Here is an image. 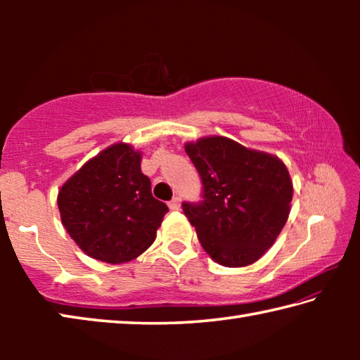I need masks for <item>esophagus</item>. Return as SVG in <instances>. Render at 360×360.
I'll use <instances>...</instances> for the list:
<instances>
[{
	"label": "esophagus",
	"instance_id": "obj_1",
	"mask_svg": "<svg viewBox=\"0 0 360 360\" xmlns=\"http://www.w3.org/2000/svg\"><path fill=\"white\" fill-rule=\"evenodd\" d=\"M168 206H169V210H179L181 198H179V197H173V198L168 202Z\"/></svg>",
	"mask_w": 360,
	"mask_h": 360
}]
</instances>
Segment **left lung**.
Returning a JSON list of instances; mask_svg holds the SVG:
<instances>
[{
	"instance_id": "1",
	"label": "left lung",
	"mask_w": 360,
	"mask_h": 360,
	"mask_svg": "<svg viewBox=\"0 0 360 360\" xmlns=\"http://www.w3.org/2000/svg\"><path fill=\"white\" fill-rule=\"evenodd\" d=\"M202 181V200L182 202L206 252L224 266L254 264L289 217L292 182L279 158L229 138L186 144Z\"/></svg>"
}]
</instances>
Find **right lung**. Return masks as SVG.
<instances>
[{
  "label": "right lung",
  "instance_id": "add662e5",
  "mask_svg": "<svg viewBox=\"0 0 360 360\" xmlns=\"http://www.w3.org/2000/svg\"><path fill=\"white\" fill-rule=\"evenodd\" d=\"M141 154L119 143L89 160L58 192L70 236L85 254L108 264L136 259L155 240L168 206L152 197Z\"/></svg>",
  "mask_w": 360,
  "mask_h": 360
}]
</instances>
